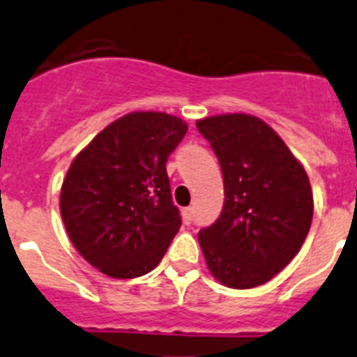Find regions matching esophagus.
I'll return each mask as SVG.
<instances>
[{
	"mask_svg": "<svg viewBox=\"0 0 357 357\" xmlns=\"http://www.w3.org/2000/svg\"><path fill=\"white\" fill-rule=\"evenodd\" d=\"M183 221H185V225H190L194 221V208L183 210Z\"/></svg>",
	"mask_w": 357,
	"mask_h": 357,
	"instance_id": "esophagus-1",
	"label": "esophagus"
}]
</instances>
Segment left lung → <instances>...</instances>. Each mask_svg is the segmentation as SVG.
Returning <instances> with one entry per match:
<instances>
[{"label": "left lung", "mask_w": 357, "mask_h": 357, "mask_svg": "<svg viewBox=\"0 0 357 357\" xmlns=\"http://www.w3.org/2000/svg\"><path fill=\"white\" fill-rule=\"evenodd\" d=\"M221 163L225 204L197 235L217 280L250 289L271 280L300 252L312 221L307 172L266 122L244 113L196 123Z\"/></svg>", "instance_id": "obj_1"}]
</instances>
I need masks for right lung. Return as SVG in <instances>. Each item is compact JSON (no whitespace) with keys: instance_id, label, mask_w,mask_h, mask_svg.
Listing matches in <instances>:
<instances>
[{"instance_id":"add662e5","label":"right lung","mask_w":357,"mask_h":357,"mask_svg":"<svg viewBox=\"0 0 357 357\" xmlns=\"http://www.w3.org/2000/svg\"><path fill=\"white\" fill-rule=\"evenodd\" d=\"M187 123L136 111L98 132L73 160L61 188L68 237L89 264L113 278L153 271L181 226L167 160Z\"/></svg>"}]
</instances>
